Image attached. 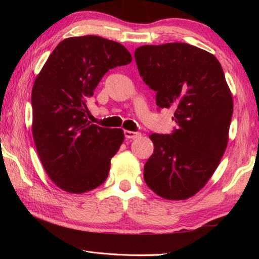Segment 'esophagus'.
Listing matches in <instances>:
<instances>
[{
	"label": "esophagus",
	"mask_w": 259,
	"mask_h": 259,
	"mask_svg": "<svg viewBox=\"0 0 259 259\" xmlns=\"http://www.w3.org/2000/svg\"><path fill=\"white\" fill-rule=\"evenodd\" d=\"M124 136L125 138L128 139H136V138H139L142 134L138 133V131H129V130H125L124 131Z\"/></svg>",
	"instance_id": "esophagus-1"
}]
</instances>
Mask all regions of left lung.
<instances>
[{"mask_svg": "<svg viewBox=\"0 0 259 259\" xmlns=\"http://www.w3.org/2000/svg\"><path fill=\"white\" fill-rule=\"evenodd\" d=\"M135 59L157 107L174 108L177 123L172 134L150 136L154 152L144 179L161 198L188 199L212 176L229 140L233 100L222 65L209 52L177 42L139 47Z\"/></svg>", "mask_w": 259, "mask_h": 259, "instance_id": "8db88e82", "label": "left lung"}]
</instances>
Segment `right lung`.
Instances as JSON below:
<instances>
[{
  "instance_id": "add662e5",
  "label": "right lung",
  "mask_w": 259,
  "mask_h": 259,
  "mask_svg": "<svg viewBox=\"0 0 259 259\" xmlns=\"http://www.w3.org/2000/svg\"><path fill=\"white\" fill-rule=\"evenodd\" d=\"M120 43L87 35L55 48L32 90L33 138L48 176L61 190L84 193L106 181L123 130L91 124L87 102L109 69L131 63Z\"/></svg>"
}]
</instances>
